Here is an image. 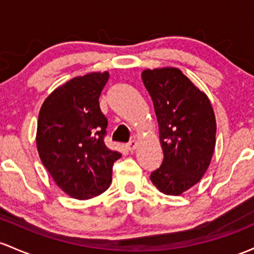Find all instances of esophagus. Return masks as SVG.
I'll use <instances>...</instances> for the list:
<instances>
[{
    "label": "esophagus",
    "instance_id": "1",
    "mask_svg": "<svg viewBox=\"0 0 254 254\" xmlns=\"http://www.w3.org/2000/svg\"><path fill=\"white\" fill-rule=\"evenodd\" d=\"M136 147H137V142H136L135 140H131L129 143L127 144V148L129 149L130 152H133V150L136 149Z\"/></svg>",
    "mask_w": 254,
    "mask_h": 254
}]
</instances>
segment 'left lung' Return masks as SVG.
Segmentation results:
<instances>
[{"instance_id":"8db88e82","label":"left lung","mask_w":254,"mask_h":254,"mask_svg":"<svg viewBox=\"0 0 254 254\" xmlns=\"http://www.w3.org/2000/svg\"><path fill=\"white\" fill-rule=\"evenodd\" d=\"M142 80L154 105L164 159L150 174L166 195H181L207 170L216 146V118L210 100L175 67L144 69Z\"/></svg>"}]
</instances>
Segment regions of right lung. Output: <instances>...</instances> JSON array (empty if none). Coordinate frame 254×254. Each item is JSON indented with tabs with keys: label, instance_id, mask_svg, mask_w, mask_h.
Here are the masks:
<instances>
[{
	"label": "right lung",
	"instance_id": "obj_1",
	"mask_svg": "<svg viewBox=\"0 0 254 254\" xmlns=\"http://www.w3.org/2000/svg\"><path fill=\"white\" fill-rule=\"evenodd\" d=\"M108 72L76 77L55 89L42 105L36 143L40 158L58 186L71 197L90 199L112 182L121 153L105 144L107 118L99 97Z\"/></svg>",
	"mask_w": 254,
	"mask_h": 254
}]
</instances>
